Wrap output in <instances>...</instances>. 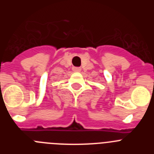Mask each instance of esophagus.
Masks as SVG:
<instances>
[{
	"label": "esophagus",
	"instance_id": "obj_1",
	"mask_svg": "<svg viewBox=\"0 0 154 154\" xmlns=\"http://www.w3.org/2000/svg\"><path fill=\"white\" fill-rule=\"evenodd\" d=\"M73 71H74V72H80V71H81V68H80V67H74V68H73Z\"/></svg>",
	"mask_w": 154,
	"mask_h": 154
}]
</instances>
